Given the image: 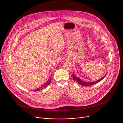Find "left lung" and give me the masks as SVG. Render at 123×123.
Wrapping results in <instances>:
<instances>
[{
  "label": "left lung",
  "instance_id": "1",
  "mask_svg": "<svg viewBox=\"0 0 123 123\" xmlns=\"http://www.w3.org/2000/svg\"><path fill=\"white\" fill-rule=\"evenodd\" d=\"M106 75V74L105 75V76ZM105 76L104 77H103V78H102L101 79H99V80H97L96 81H94V82H85V81H82V80H81L80 78H78V77H76L74 73L73 74V79L74 80V81H76V82H77L78 84H79L80 85L83 86H92V85H93L94 84H95L96 83L101 81L102 79H103L104 78V77H105Z\"/></svg>",
  "mask_w": 123,
  "mask_h": 123
}]
</instances>
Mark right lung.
Masks as SVG:
<instances>
[{
    "instance_id": "add662e5",
    "label": "right lung",
    "mask_w": 123,
    "mask_h": 123,
    "mask_svg": "<svg viewBox=\"0 0 123 123\" xmlns=\"http://www.w3.org/2000/svg\"><path fill=\"white\" fill-rule=\"evenodd\" d=\"M51 77H50V78L49 79V80L47 81V82L43 86H42L40 87L39 88H38V89H36V90H33V91H40V90H41L43 89L44 88H45V87H46V86H48V85H49L50 84V82H51Z\"/></svg>"
}]
</instances>
